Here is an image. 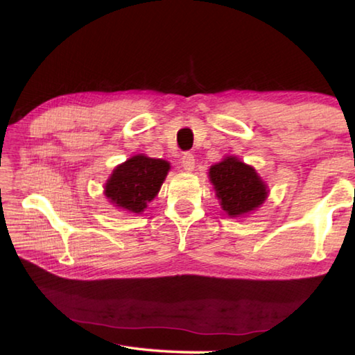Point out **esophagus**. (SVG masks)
Instances as JSON below:
<instances>
[{"label": "esophagus", "mask_w": 355, "mask_h": 355, "mask_svg": "<svg viewBox=\"0 0 355 355\" xmlns=\"http://www.w3.org/2000/svg\"><path fill=\"white\" fill-rule=\"evenodd\" d=\"M182 166H183V168H184L187 172L193 171V168H195V157H193V154L184 153V155H183V158H182Z\"/></svg>", "instance_id": "esophagus-1"}]
</instances>
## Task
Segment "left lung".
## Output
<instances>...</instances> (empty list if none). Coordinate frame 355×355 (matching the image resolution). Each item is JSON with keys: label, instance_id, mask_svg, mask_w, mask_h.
I'll return each mask as SVG.
<instances>
[{"label": "left lung", "instance_id": "left-lung-1", "mask_svg": "<svg viewBox=\"0 0 355 355\" xmlns=\"http://www.w3.org/2000/svg\"><path fill=\"white\" fill-rule=\"evenodd\" d=\"M209 178L223 210L229 216L250 214L268 195L267 184L258 172L232 155L210 166Z\"/></svg>", "mask_w": 355, "mask_h": 355}]
</instances>
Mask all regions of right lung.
<instances>
[{"mask_svg": "<svg viewBox=\"0 0 355 355\" xmlns=\"http://www.w3.org/2000/svg\"><path fill=\"white\" fill-rule=\"evenodd\" d=\"M171 169L162 158L134 155L112 171L105 183V197L130 214H141L153 201Z\"/></svg>", "mask_w": 355, "mask_h": 355, "instance_id": "obj_1", "label": "right lung"}]
</instances>
